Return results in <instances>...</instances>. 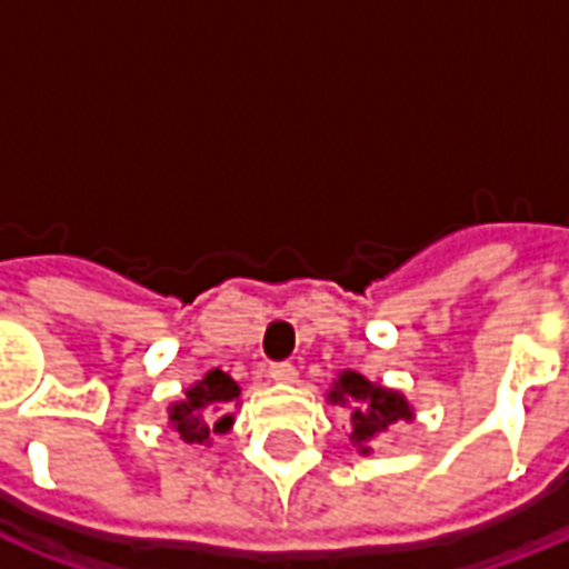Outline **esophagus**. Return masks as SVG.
<instances>
[{
    "instance_id": "esophagus-1",
    "label": "esophagus",
    "mask_w": 569,
    "mask_h": 569,
    "mask_svg": "<svg viewBox=\"0 0 569 569\" xmlns=\"http://www.w3.org/2000/svg\"><path fill=\"white\" fill-rule=\"evenodd\" d=\"M268 375H271L273 381H280V383H289V381H296V366L292 362H271V369H268Z\"/></svg>"
}]
</instances>
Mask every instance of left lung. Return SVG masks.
<instances>
[{
  "label": "left lung",
  "mask_w": 569,
  "mask_h": 569,
  "mask_svg": "<svg viewBox=\"0 0 569 569\" xmlns=\"http://www.w3.org/2000/svg\"><path fill=\"white\" fill-rule=\"evenodd\" d=\"M329 399L338 402V406L350 402V408H353V415H350V441L362 453L369 451V441L375 436L387 432L399 420H411V408H408L406 396L396 393V390H383L378 383L366 381L357 371H345L335 383Z\"/></svg>",
  "instance_id": "left-lung-1"
}]
</instances>
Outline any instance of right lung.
<instances>
[{"mask_svg":"<svg viewBox=\"0 0 569 569\" xmlns=\"http://www.w3.org/2000/svg\"><path fill=\"white\" fill-rule=\"evenodd\" d=\"M237 383L224 375V371L212 369L200 383L186 390V399L170 408V423L173 429L188 441V445H203L210 441V432H224L231 427V415L228 402L237 399Z\"/></svg>","mask_w":569,"mask_h":569,"instance_id":"1","label":"right lung"}]
</instances>
